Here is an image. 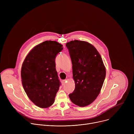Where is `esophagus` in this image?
<instances>
[{
  "instance_id": "34e87169",
  "label": "esophagus",
  "mask_w": 134,
  "mask_h": 134,
  "mask_svg": "<svg viewBox=\"0 0 134 134\" xmlns=\"http://www.w3.org/2000/svg\"><path fill=\"white\" fill-rule=\"evenodd\" d=\"M67 80H63V81H62V82H63V84H65L66 82H67Z\"/></svg>"
}]
</instances>
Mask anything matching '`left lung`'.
Returning <instances> with one entry per match:
<instances>
[{
  "mask_svg": "<svg viewBox=\"0 0 134 134\" xmlns=\"http://www.w3.org/2000/svg\"><path fill=\"white\" fill-rule=\"evenodd\" d=\"M72 63L75 88L69 95L71 101L81 107L91 104L100 93L106 70L99 52L91 43L74 40L66 44Z\"/></svg>",
  "mask_w": 134,
  "mask_h": 134,
  "instance_id": "obj_1",
  "label": "left lung"
}]
</instances>
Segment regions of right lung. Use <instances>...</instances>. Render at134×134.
I'll use <instances>...</instances> for the list:
<instances>
[{"mask_svg":"<svg viewBox=\"0 0 134 134\" xmlns=\"http://www.w3.org/2000/svg\"><path fill=\"white\" fill-rule=\"evenodd\" d=\"M63 47L57 41H46L34 47L23 63L21 74L24 90L30 100L41 108L52 105L59 90L55 58Z\"/></svg>","mask_w":134,"mask_h":134,"instance_id":"right-lung-1","label":"right lung"}]
</instances>
